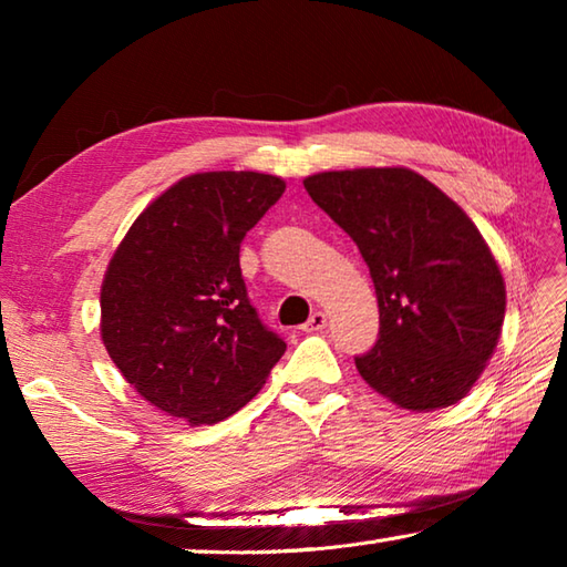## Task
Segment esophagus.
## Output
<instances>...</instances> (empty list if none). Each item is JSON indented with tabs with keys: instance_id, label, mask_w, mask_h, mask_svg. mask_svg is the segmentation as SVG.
Returning <instances> with one entry per match:
<instances>
[{
	"instance_id": "34e87169",
	"label": "esophagus",
	"mask_w": 567,
	"mask_h": 567,
	"mask_svg": "<svg viewBox=\"0 0 567 567\" xmlns=\"http://www.w3.org/2000/svg\"><path fill=\"white\" fill-rule=\"evenodd\" d=\"M323 327H327V315H323V311H315V315L307 319V323H305L302 329L307 333H315V331H321Z\"/></svg>"
}]
</instances>
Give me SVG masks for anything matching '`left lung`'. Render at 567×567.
Here are the masks:
<instances>
[{
    "label": "left lung",
    "mask_w": 567,
    "mask_h": 567,
    "mask_svg": "<svg viewBox=\"0 0 567 567\" xmlns=\"http://www.w3.org/2000/svg\"><path fill=\"white\" fill-rule=\"evenodd\" d=\"M309 197L355 240L380 309V339L355 368L412 412L457 404L499 343L507 287L457 204L409 167L305 177Z\"/></svg>",
    "instance_id": "left-lung-1"
}]
</instances>
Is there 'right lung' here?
Segmentation results:
<instances>
[{"label":"right lung","mask_w":567,"mask_h":567,"mask_svg":"<svg viewBox=\"0 0 567 567\" xmlns=\"http://www.w3.org/2000/svg\"><path fill=\"white\" fill-rule=\"evenodd\" d=\"M252 171L177 179L131 224L106 265L100 331L124 380L189 426L246 406L285 353L240 277V240L282 197Z\"/></svg>","instance_id":"obj_1"}]
</instances>
